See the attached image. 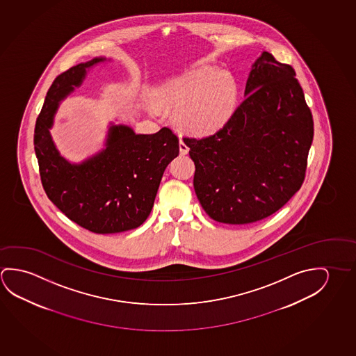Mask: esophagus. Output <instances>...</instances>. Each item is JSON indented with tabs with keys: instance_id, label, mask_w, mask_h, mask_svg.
<instances>
[{
	"instance_id": "esophagus-1",
	"label": "esophagus",
	"mask_w": 356,
	"mask_h": 356,
	"mask_svg": "<svg viewBox=\"0 0 356 356\" xmlns=\"http://www.w3.org/2000/svg\"><path fill=\"white\" fill-rule=\"evenodd\" d=\"M179 151H181V154H186L189 152V147L186 146L181 138L179 140Z\"/></svg>"
}]
</instances>
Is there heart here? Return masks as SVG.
Here are the masks:
<instances>
[{"mask_svg":"<svg viewBox=\"0 0 356 356\" xmlns=\"http://www.w3.org/2000/svg\"><path fill=\"white\" fill-rule=\"evenodd\" d=\"M154 97L159 105L177 108L175 119L181 127L197 135H209L232 119L237 85L230 74L205 65L159 85Z\"/></svg>","mask_w":356,"mask_h":356,"instance_id":"b5f03b06","label":"heart"}]
</instances>
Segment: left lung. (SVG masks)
<instances>
[{"mask_svg": "<svg viewBox=\"0 0 356 356\" xmlns=\"http://www.w3.org/2000/svg\"><path fill=\"white\" fill-rule=\"evenodd\" d=\"M291 65L262 51L245 100L215 135L184 138L195 164L194 191L205 213L250 224L276 213L305 181L313 118Z\"/></svg>", "mask_w": 356, "mask_h": 356, "instance_id": "8db88e82", "label": "left lung"}]
</instances>
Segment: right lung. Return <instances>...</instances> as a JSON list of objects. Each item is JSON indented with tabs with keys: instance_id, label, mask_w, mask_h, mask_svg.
I'll return each instance as SVG.
<instances>
[{
	"instance_id": "1",
	"label": "right lung",
	"mask_w": 356,
	"mask_h": 356,
	"mask_svg": "<svg viewBox=\"0 0 356 356\" xmlns=\"http://www.w3.org/2000/svg\"><path fill=\"white\" fill-rule=\"evenodd\" d=\"M105 62L111 59L80 63L53 81L35 122L34 151L51 203L89 232L115 234L146 221L164 170L179 153V142L167 127L137 135L127 124L111 122L102 151L80 163L63 157L51 135L58 108L81 86L90 69Z\"/></svg>"
}]
</instances>
